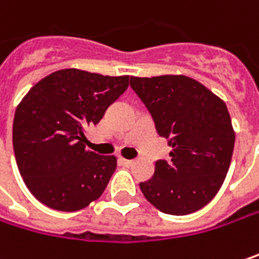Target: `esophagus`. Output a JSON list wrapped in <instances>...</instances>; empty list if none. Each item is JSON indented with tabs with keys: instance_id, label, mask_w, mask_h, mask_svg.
<instances>
[{
	"instance_id": "obj_1",
	"label": "esophagus",
	"mask_w": 259,
	"mask_h": 259,
	"mask_svg": "<svg viewBox=\"0 0 259 259\" xmlns=\"http://www.w3.org/2000/svg\"><path fill=\"white\" fill-rule=\"evenodd\" d=\"M123 166H126V167H129V166H132L133 164V160H126V158H120L118 160Z\"/></svg>"
}]
</instances>
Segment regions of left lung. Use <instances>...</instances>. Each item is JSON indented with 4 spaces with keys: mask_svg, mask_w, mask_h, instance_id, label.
<instances>
[{
    "mask_svg": "<svg viewBox=\"0 0 259 259\" xmlns=\"http://www.w3.org/2000/svg\"><path fill=\"white\" fill-rule=\"evenodd\" d=\"M130 87L147 106L169 160H157L141 191L163 213L188 215L217 196L234 150L227 105L201 82L185 75L130 77Z\"/></svg>",
    "mask_w": 259,
    "mask_h": 259,
    "instance_id": "1",
    "label": "left lung"
}]
</instances>
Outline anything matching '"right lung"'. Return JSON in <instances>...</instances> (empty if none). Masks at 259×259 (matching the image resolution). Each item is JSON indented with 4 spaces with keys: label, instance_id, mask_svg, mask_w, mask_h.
<instances>
[{
    "label": "right lung",
    "instance_id": "1",
    "mask_svg": "<svg viewBox=\"0 0 259 259\" xmlns=\"http://www.w3.org/2000/svg\"><path fill=\"white\" fill-rule=\"evenodd\" d=\"M129 75L60 69L26 93L13 120V150L28 190L62 212L99 199L117 167L114 155L85 150V129L127 89Z\"/></svg>",
    "mask_w": 259,
    "mask_h": 259
}]
</instances>
